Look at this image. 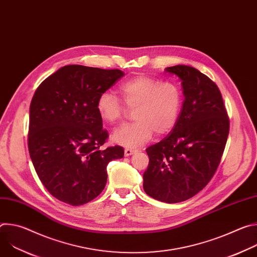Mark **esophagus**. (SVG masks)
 <instances>
[{
	"label": "esophagus",
	"instance_id": "1",
	"mask_svg": "<svg viewBox=\"0 0 257 257\" xmlns=\"http://www.w3.org/2000/svg\"><path fill=\"white\" fill-rule=\"evenodd\" d=\"M136 153V150H133V149H125V156L128 157V156H131L133 154Z\"/></svg>",
	"mask_w": 257,
	"mask_h": 257
}]
</instances>
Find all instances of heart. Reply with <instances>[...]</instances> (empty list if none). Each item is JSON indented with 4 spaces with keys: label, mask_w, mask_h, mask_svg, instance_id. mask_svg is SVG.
I'll use <instances>...</instances> for the list:
<instances>
[{
    "label": "heart",
    "mask_w": 257,
    "mask_h": 257,
    "mask_svg": "<svg viewBox=\"0 0 257 257\" xmlns=\"http://www.w3.org/2000/svg\"><path fill=\"white\" fill-rule=\"evenodd\" d=\"M125 105L134 108L133 124L123 125L112 135L115 143L127 149H136L149 142L154 133L158 136L169 133L176 125L182 107L181 87L172 81H163L149 75H138L120 86ZM100 119L107 124L120 121L126 109L111 91H103L96 100Z\"/></svg>",
    "instance_id": "1"
}]
</instances>
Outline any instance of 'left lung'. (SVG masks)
Segmentation results:
<instances>
[{
    "mask_svg": "<svg viewBox=\"0 0 257 257\" xmlns=\"http://www.w3.org/2000/svg\"><path fill=\"white\" fill-rule=\"evenodd\" d=\"M165 71L181 79L185 98L172 131L146 150L150 164L143 174V189L157 200L176 203L197 194L213 177L230 121L221 91L203 73L185 65Z\"/></svg>",
    "mask_w": 257,
    "mask_h": 257,
    "instance_id": "left-lung-1",
    "label": "left lung"
}]
</instances>
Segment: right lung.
Segmentation results:
<instances>
[{"label":"right lung","mask_w":257,"mask_h":257,"mask_svg":"<svg viewBox=\"0 0 257 257\" xmlns=\"http://www.w3.org/2000/svg\"><path fill=\"white\" fill-rule=\"evenodd\" d=\"M123 76L118 69L68 65L35 90L28 151L44 186L60 201L77 206L97 197L107 164L124 157L121 146L101 149L108 135L96 109L99 94Z\"/></svg>","instance_id":"right-lung-1"}]
</instances>
